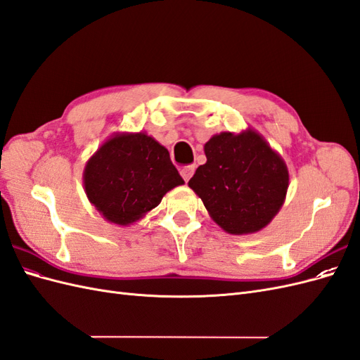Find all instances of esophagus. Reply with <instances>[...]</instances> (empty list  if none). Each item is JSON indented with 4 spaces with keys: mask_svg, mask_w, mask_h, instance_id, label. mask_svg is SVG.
I'll use <instances>...</instances> for the list:
<instances>
[{
    "mask_svg": "<svg viewBox=\"0 0 360 360\" xmlns=\"http://www.w3.org/2000/svg\"><path fill=\"white\" fill-rule=\"evenodd\" d=\"M193 171H195V167L193 165H188V167H183L180 169V174L184 181H189V179L193 176Z\"/></svg>",
    "mask_w": 360,
    "mask_h": 360,
    "instance_id": "34e87169",
    "label": "esophagus"
}]
</instances>
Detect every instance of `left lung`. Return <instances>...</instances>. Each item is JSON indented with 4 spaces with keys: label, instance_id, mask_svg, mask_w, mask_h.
Returning <instances> with one entry per match:
<instances>
[{
    "label": "left lung",
    "instance_id": "obj_1",
    "mask_svg": "<svg viewBox=\"0 0 360 360\" xmlns=\"http://www.w3.org/2000/svg\"><path fill=\"white\" fill-rule=\"evenodd\" d=\"M207 162L189 188L212 219L230 234H250L274 219L285 201L288 169L284 159L252 129L222 132L204 146Z\"/></svg>",
    "mask_w": 360,
    "mask_h": 360
}]
</instances>
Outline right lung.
I'll list each match as a JSON object with an SVG mask.
<instances>
[{
    "label": "right lung",
    "instance_id": "1",
    "mask_svg": "<svg viewBox=\"0 0 360 360\" xmlns=\"http://www.w3.org/2000/svg\"><path fill=\"white\" fill-rule=\"evenodd\" d=\"M183 183L168 150L143 132L111 136L84 169L90 202L106 221L123 226L144 217Z\"/></svg>",
    "mask_w": 360,
    "mask_h": 360
}]
</instances>
